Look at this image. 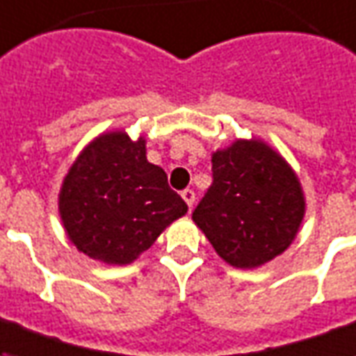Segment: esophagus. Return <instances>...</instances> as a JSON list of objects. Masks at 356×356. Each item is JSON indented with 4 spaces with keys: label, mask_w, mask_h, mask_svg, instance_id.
Segmentation results:
<instances>
[{
    "label": "esophagus",
    "mask_w": 356,
    "mask_h": 356,
    "mask_svg": "<svg viewBox=\"0 0 356 356\" xmlns=\"http://www.w3.org/2000/svg\"><path fill=\"white\" fill-rule=\"evenodd\" d=\"M181 199H184V201L188 203L189 209H191L193 203H195V191H193V189H184V191H181Z\"/></svg>",
    "instance_id": "obj_1"
}]
</instances>
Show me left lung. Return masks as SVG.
I'll return each mask as SVG.
<instances>
[{"label":"left lung","instance_id":"obj_1","mask_svg":"<svg viewBox=\"0 0 356 356\" xmlns=\"http://www.w3.org/2000/svg\"><path fill=\"white\" fill-rule=\"evenodd\" d=\"M212 178L191 218L225 264L254 269L292 245L305 195L281 153L260 138H237L212 153Z\"/></svg>","mask_w":356,"mask_h":356}]
</instances>
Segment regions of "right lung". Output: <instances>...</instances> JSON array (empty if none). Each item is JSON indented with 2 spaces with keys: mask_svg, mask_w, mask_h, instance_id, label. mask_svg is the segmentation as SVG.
<instances>
[{
  "mask_svg": "<svg viewBox=\"0 0 356 356\" xmlns=\"http://www.w3.org/2000/svg\"><path fill=\"white\" fill-rule=\"evenodd\" d=\"M188 212L167 175L146 157V138L98 134L64 176L58 214L72 245L92 260L127 266Z\"/></svg>",
  "mask_w": 356,
  "mask_h": 356,
  "instance_id": "1",
  "label": "right lung"
}]
</instances>
